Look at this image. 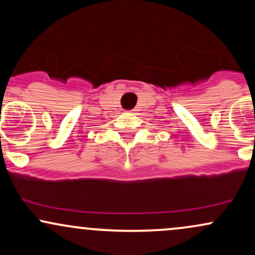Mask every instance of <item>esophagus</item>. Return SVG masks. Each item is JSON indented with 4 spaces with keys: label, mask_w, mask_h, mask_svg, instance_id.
I'll return each mask as SVG.
<instances>
[{
    "label": "esophagus",
    "mask_w": 255,
    "mask_h": 255,
    "mask_svg": "<svg viewBox=\"0 0 255 255\" xmlns=\"http://www.w3.org/2000/svg\"><path fill=\"white\" fill-rule=\"evenodd\" d=\"M130 111H135V110H130Z\"/></svg>",
    "instance_id": "obj_1"
}]
</instances>
